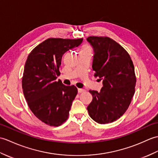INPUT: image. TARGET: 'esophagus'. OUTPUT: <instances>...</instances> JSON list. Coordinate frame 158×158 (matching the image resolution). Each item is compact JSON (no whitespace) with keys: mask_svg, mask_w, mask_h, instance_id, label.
I'll use <instances>...</instances> for the list:
<instances>
[{"mask_svg":"<svg viewBox=\"0 0 158 158\" xmlns=\"http://www.w3.org/2000/svg\"><path fill=\"white\" fill-rule=\"evenodd\" d=\"M78 93H81L85 92V89H78Z\"/></svg>","mask_w":158,"mask_h":158,"instance_id":"esophagus-1","label":"esophagus"}]
</instances>
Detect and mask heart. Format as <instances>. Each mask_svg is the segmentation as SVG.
<instances>
[{
    "label": "heart",
    "mask_w": 158,
    "mask_h": 158,
    "mask_svg": "<svg viewBox=\"0 0 158 158\" xmlns=\"http://www.w3.org/2000/svg\"><path fill=\"white\" fill-rule=\"evenodd\" d=\"M89 47H84L82 50H86V49H89Z\"/></svg>",
    "instance_id": "1"
}]
</instances>
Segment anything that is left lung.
<instances>
[{
    "label": "left lung",
    "mask_w": 158,
    "mask_h": 158,
    "mask_svg": "<svg viewBox=\"0 0 158 158\" xmlns=\"http://www.w3.org/2000/svg\"><path fill=\"white\" fill-rule=\"evenodd\" d=\"M86 40L94 51V76L103 80V85L100 92L89 90L93 100L87 110L97 123H111L125 113L134 96V65L127 51L111 38L90 36Z\"/></svg>",
    "instance_id": "8db88e82"
}]
</instances>
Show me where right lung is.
<instances>
[{"mask_svg":"<svg viewBox=\"0 0 158 158\" xmlns=\"http://www.w3.org/2000/svg\"><path fill=\"white\" fill-rule=\"evenodd\" d=\"M83 38H48L31 51L22 78L23 93L32 113L44 123L59 127L68 118L78 89L56 81L62 56L78 47Z\"/></svg>","mask_w":158,"mask_h":158,"instance_id":"right-lung-1","label":"right lung"}]
</instances>
